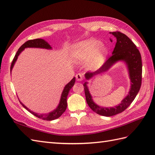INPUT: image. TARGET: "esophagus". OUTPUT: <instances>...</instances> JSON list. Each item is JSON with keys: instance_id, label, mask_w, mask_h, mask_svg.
<instances>
[{"instance_id": "obj_1", "label": "esophagus", "mask_w": 155, "mask_h": 155, "mask_svg": "<svg viewBox=\"0 0 155 155\" xmlns=\"http://www.w3.org/2000/svg\"><path fill=\"white\" fill-rule=\"evenodd\" d=\"M76 78L78 81H82L83 80V74L82 73H78L76 75Z\"/></svg>"}]
</instances>
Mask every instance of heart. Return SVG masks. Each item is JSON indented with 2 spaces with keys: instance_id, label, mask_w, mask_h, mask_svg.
I'll return each instance as SVG.
<instances>
[{
  "instance_id": "heart-1",
  "label": "heart",
  "mask_w": 155,
  "mask_h": 155,
  "mask_svg": "<svg viewBox=\"0 0 155 155\" xmlns=\"http://www.w3.org/2000/svg\"><path fill=\"white\" fill-rule=\"evenodd\" d=\"M108 54V49L102 42L89 39L76 44L72 48V57L76 62L88 61V67L96 69Z\"/></svg>"
}]
</instances>
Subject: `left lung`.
<instances>
[{
    "mask_svg": "<svg viewBox=\"0 0 155 155\" xmlns=\"http://www.w3.org/2000/svg\"><path fill=\"white\" fill-rule=\"evenodd\" d=\"M117 39L114 51L111 57L102 67L94 72H87L84 77L89 81L94 76L101 74L108 71L117 62L122 61L126 64L130 82V87L128 94L120 104L114 107H102L94 102L93 97L88 88V82L84 83V89L87 103L95 113L104 117H111L120 113L132 103L140 90L142 81V61L139 51L136 45L127 35L120 32H110Z\"/></svg>",
    "mask_w": 155,
    "mask_h": 155,
    "instance_id": "left-lung-1",
    "label": "left lung"
}]
</instances>
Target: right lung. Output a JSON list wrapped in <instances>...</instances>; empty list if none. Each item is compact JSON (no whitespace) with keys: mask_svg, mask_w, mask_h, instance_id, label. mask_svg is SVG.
Here are the masks:
<instances>
[{"mask_svg":"<svg viewBox=\"0 0 155 155\" xmlns=\"http://www.w3.org/2000/svg\"><path fill=\"white\" fill-rule=\"evenodd\" d=\"M38 48L47 49V50H52L51 46L49 45L45 40H44V39L37 38V39H34V40H30V41H27L19 48L17 52L16 53L15 57L14 59H13L11 64V73L13 67H14V65L15 64L16 61H17L18 56L23 51L25 50V48ZM74 83H75V77H74L68 84L65 85V87H64V89L62 92L60 102H59V104H58L57 107L53 110L49 112L48 113L38 114L37 113H35V112L31 110L28 108L26 107L24 104L21 103V101H20L19 99L18 100L20 101V103H21V104L22 105V107L25 108H26L28 111L30 112L31 114L35 115V117H37L39 118H42V120H52L57 119V118L60 117L61 115L63 114V113L66 110V109H67V99L68 94L69 91L71 90V88H72V87L74 86Z\"/></svg>","mask_w":155,"mask_h":155,"instance_id":"right-lung-1","label":"right lung"}]
</instances>
